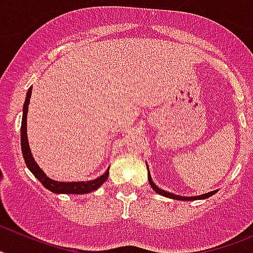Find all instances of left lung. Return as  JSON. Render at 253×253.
Masks as SVG:
<instances>
[{"label": "left lung", "mask_w": 253, "mask_h": 253, "mask_svg": "<svg viewBox=\"0 0 253 253\" xmlns=\"http://www.w3.org/2000/svg\"><path fill=\"white\" fill-rule=\"evenodd\" d=\"M148 180H149V184H151V186L153 187V190H154V191H156V193L160 194V195L167 196V198L176 199V200H185V202H189V200H198V199H207V198H209V196L213 195V194L216 193V191H211V193L203 194V195H199V196H178V195H173V194H171V193H167V191H165V190L160 189V187H158L157 185H154V182H153V181H152V178H151V175H149V171H148Z\"/></svg>", "instance_id": "1"}]
</instances>
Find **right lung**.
Masks as SVG:
<instances>
[{"label": "right lung", "instance_id": "obj_1", "mask_svg": "<svg viewBox=\"0 0 253 253\" xmlns=\"http://www.w3.org/2000/svg\"><path fill=\"white\" fill-rule=\"evenodd\" d=\"M30 96H31V87L29 88L28 93H26V100L24 104V111H22V122H21V151L24 160H25L26 166L28 169L33 172V175L38 178V180L45 186L46 189L57 194H87L93 190L99 189L105 181L109 177V169L105 172L104 175L97 177L96 180L92 181H81V182H58V181L51 180V178L46 177L37 162L34 161L33 156H31L30 148H29V142H28V134H26V116H28V109H29V102H30Z\"/></svg>", "mask_w": 253, "mask_h": 253}]
</instances>
